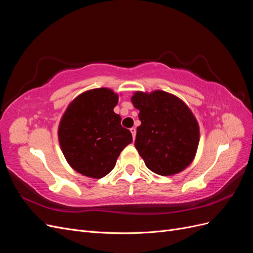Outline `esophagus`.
I'll use <instances>...</instances> for the list:
<instances>
[{
  "label": "esophagus",
  "instance_id": "esophagus-1",
  "mask_svg": "<svg viewBox=\"0 0 253 253\" xmlns=\"http://www.w3.org/2000/svg\"><path fill=\"white\" fill-rule=\"evenodd\" d=\"M131 133L133 135V139H135V137H136V128L135 127L131 128Z\"/></svg>",
  "mask_w": 253,
  "mask_h": 253
}]
</instances>
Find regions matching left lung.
<instances>
[{"instance_id":"obj_1","label":"left lung","mask_w":253,"mask_h":253,"mask_svg":"<svg viewBox=\"0 0 253 253\" xmlns=\"http://www.w3.org/2000/svg\"><path fill=\"white\" fill-rule=\"evenodd\" d=\"M131 100L141 121L135 148L145 166L163 176L185 170L200 142V126L188 105L164 90L136 91Z\"/></svg>"}]
</instances>
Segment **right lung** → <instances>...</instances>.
I'll list each match as a JSON object with an SVG mask.
<instances>
[{"label": "right lung", "mask_w": 253, "mask_h": 253, "mask_svg": "<svg viewBox=\"0 0 253 253\" xmlns=\"http://www.w3.org/2000/svg\"><path fill=\"white\" fill-rule=\"evenodd\" d=\"M118 95L94 88L75 98L60 121L58 137L67 163L78 173L102 178L116 165L120 152L133 141L114 112Z\"/></svg>", "instance_id": "obj_1"}]
</instances>
